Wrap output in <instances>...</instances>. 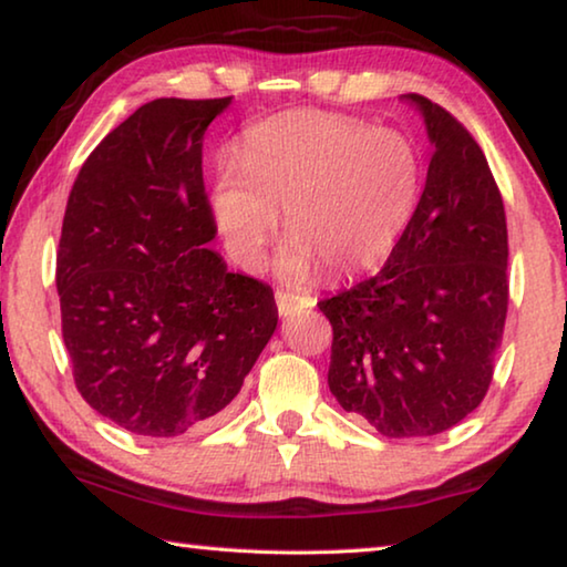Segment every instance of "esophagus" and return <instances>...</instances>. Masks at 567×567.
<instances>
[{
	"mask_svg": "<svg viewBox=\"0 0 567 567\" xmlns=\"http://www.w3.org/2000/svg\"><path fill=\"white\" fill-rule=\"evenodd\" d=\"M275 300H277V312H280L282 318H290V315L307 310V307L315 305L312 297H300V295H290V292H277Z\"/></svg>",
	"mask_w": 567,
	"mask_h": 567,
	"instance_id": "esophagus-1",
	"label": "esophagus"
}]
</instances>
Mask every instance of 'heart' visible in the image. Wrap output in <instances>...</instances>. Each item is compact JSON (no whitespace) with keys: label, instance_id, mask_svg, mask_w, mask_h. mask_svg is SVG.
Here are the masks:
<instances>
[{"label":"heart","instance_id":"heart-1","mask_svg":"<svg viewBox=\"0 0 567 567\" xmlns=\"http://www.w3.org/2000/svg\"><path fill=\"white\" fill-rule=\"evenodd\" d=\"M237 164L223 162L209 187V215L227 255L260 270L280 229L292 239L277 275L300 285L368 272L388 260L422 195V159L402 132L340 114L292 110L243 134Z\"/></svg>","mask_w":567,"mask_h":567}]
</instances>
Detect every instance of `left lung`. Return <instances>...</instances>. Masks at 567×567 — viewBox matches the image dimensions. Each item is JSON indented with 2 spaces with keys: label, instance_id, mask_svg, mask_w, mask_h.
<instances>
[{
  "label": "left lung",
  "instance_id": "8db88e82",
  "mask_svg": "<svg viewBox=\"0 0 567 567\" xmlns=\"http://www.w3.org/2000/svg\"><path fill=\"white\" fill-rule=\"evenodd\" d=\"M433 159L382 270L318 302L332 324L328 385L385 437L445 433L483 402L507 315V225L477 142L453 114L402 94Z\"/></svg>",
  "mask_w": 567,
  "mask_h": 567
}]
</instances>
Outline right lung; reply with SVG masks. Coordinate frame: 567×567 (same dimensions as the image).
Wrapping results in <instances>:
<instances>
[{"mask_svg": "<svg viewBox=\"0 0 567 567\" xmlns=\"http://www.w3.org/2000/svg\"><path fill=\"white\" fill-rule=\"evenodd\" d=\"M229 102L142 104L66 199L56 292L76 390L142 437L213 425L277 328L272 287L209 249L203 140Z\"/></svg>", "mask_w": 567, "mask_h": 567, "instance_id": "obj_1", "label": "right lung"}]
</instances>
